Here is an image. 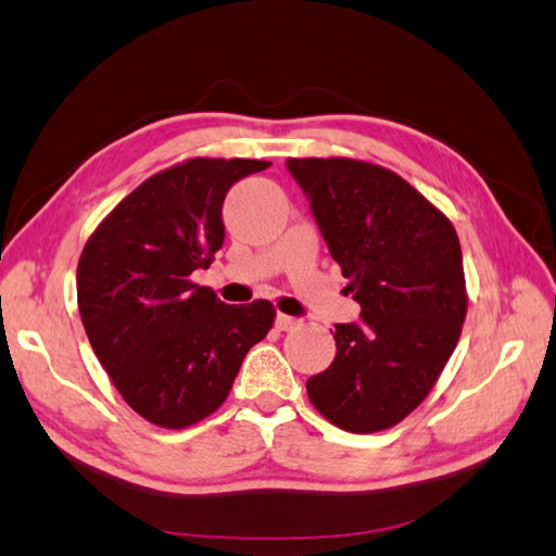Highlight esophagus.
I'll return each instance as SVG.
<instances>
[{
  "label": "esophagus",
  "instance_id": "obj_1",
  "mask_svg": "<svg viewBox=\"0 0 556 556\" xmlns=\"http://www.w3.org/2000/svg\"><path fill=\"white\" fill-rule=\"evenodd\" d=\"M296 325H299V318H291V315H285V313L277 315V328H279V330L289 332V330L296 328Z\"/></svg>",
  "mask_w": 556,
  "mask_h": 556
}]
</instances>
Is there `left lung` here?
Wrapping results in <instances>:
<instances>
[{"label": "left lung", "instance_id": "8db88e82", "mask_svg": "<svg viewBox=\"0 0 556 556\" xmlns=\"http://www.w3.org/2000/svg\"><path fill=\"white\" fill-rule=\"evenodd\" d=\"M362 320L334 325L330 368L308 378L334 427L376 433L412 415L460 340L467 289L458 233L437 204L378 163L289 159Z\"/></svg>", "mask_w": 556, "mask_h": 556}]
</instances>
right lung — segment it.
Segmentation results:
<instances>
[{
    "label": "right lung",
    "mask_w": 556,
    "mask_h": 556,
    "mask_svg": "<svg viewBox=\"0 0 556 556\" xmlns=\"http://www.w3.org/2000/svg\"><path fill=\"white\" fill-rule=\"evenodd\" d=\"M267 166L198 156L163 168L81 250L76 301L86 337L117 393L161 429H188L214 415L250 346L275 325L269 301L226 306L192 281L224 245L228 188Z\"/></svg>",
    "instance_id": "obj_1"
}]
</instances>
